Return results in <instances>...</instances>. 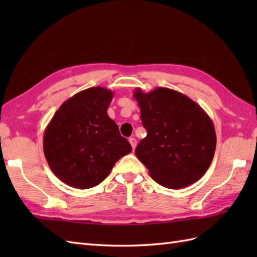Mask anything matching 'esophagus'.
Instances as JSON below:
<instances>
[{
  "mask_svg": "<svg viewBox=\"0 0 257 257\" xmlns=\"http://www.w3.org/2000/svg\"><path fill=\"white\" fill-rule=\"evenodd\" d=\"M129 143H130V145H132V147H133V149L135 150L136 149V147H137V139L136 138H130L129 139Z\"/></svg>",
  "mask_w": 257,
  "mask_h": 257,
  "instance_id": "1",
  "label": "esophagus"
}]
</instances>
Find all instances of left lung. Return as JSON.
<instances>
[{"mask_svg": "<svg viewBox=\"0 0 257 257\" xmlns=\"http://www.w3.org/2000/svg\"><path fill=\"white\" fill-rule=\"evenodd\" d=\"M147 137L135 154L156 182L181 189L209 169L216 147L214 124L195 101L177 90L157 87L134 91Z\"/></svg>", "mask_w": 257, "mask_h": 257, "instance_id": "left-lung-1", "label": "left lung"}]
</instances>
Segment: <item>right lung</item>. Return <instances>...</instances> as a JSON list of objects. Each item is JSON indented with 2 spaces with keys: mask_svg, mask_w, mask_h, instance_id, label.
<instances>
[{
  "mask_svg": "<svg viewBox=\"0 0 257 257\" xmlns=\"http://www.w3.org/2000/svg\"><path fill=\"white\" fill-rule=\"evenodd\" d=\"M112 97L103 87L79 91L62 103L47 124L43 139L46 161L69 187H96L120 158L133 151L107 113Z\"/></svg>",
  "mask_w": 257,
  "mask_h": 257,
  "instance_id": "right-lung-1",
  "label": "right lung"
}]
</instances>
